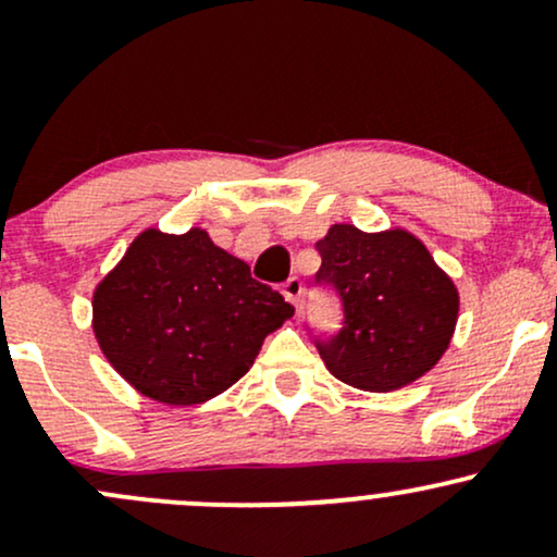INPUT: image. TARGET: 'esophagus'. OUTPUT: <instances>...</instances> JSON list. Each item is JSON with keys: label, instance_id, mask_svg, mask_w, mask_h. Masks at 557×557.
Wrapping results in <instances>:
<instances>
[{"label": "esophagus", "instance_id": "esophagus-1", "mask_svg": "<svg viewBox=\"0 0 557 557\" xmlns=\"http://www.w3.org/2000/svg\"><path fill=\"white\" fill-rule=\"evenodd\" d=\"M283 296L290 300L293 306L300 304V296H304V283H300L298 277H290L287 283L283 285Z\"/></svg>", "mask_w": 557, "mask_h": 557}]
</instances>
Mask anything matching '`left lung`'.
<instances>
[{
    "label": "left lung",
    "instance_id": "1",
    "mask_svg": "<svg viewBox=\"0 0 557 557\" xmlns=\"http://www.w3.org/2000/svg\"><path fill=\"white\" fill-rule=\"evenodd\" d=\"M317 251V283L335 287L345 314L337 335L317 341L332 376L367 393H389L443 359L461 300L417 235L332 225Z\"/></svg>",
    "mask_w": 557,
    "mask_h": 557
}]
</instances>
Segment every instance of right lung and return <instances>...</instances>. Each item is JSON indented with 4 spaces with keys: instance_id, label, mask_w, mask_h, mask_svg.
I'll list each match as a JSON object with an SVG mask.
<instances>
[{
    "instance_id": "obj_1",
    "label": "right lung",
    "mask_w": 557,
    "mask_h": 557,
    "mask_svg": "<svg viewBox=\"0 0 557 557\" xmlns=\"http://www.w3.org/2000/svg\"><path fill=\"white\" fill-rule=\"evenodd\" d=\"M293 306L251 277L207 230H144L94 290V335L127 385L168 406H198L251 369Z\"/></svg>"
}]
</instances>
